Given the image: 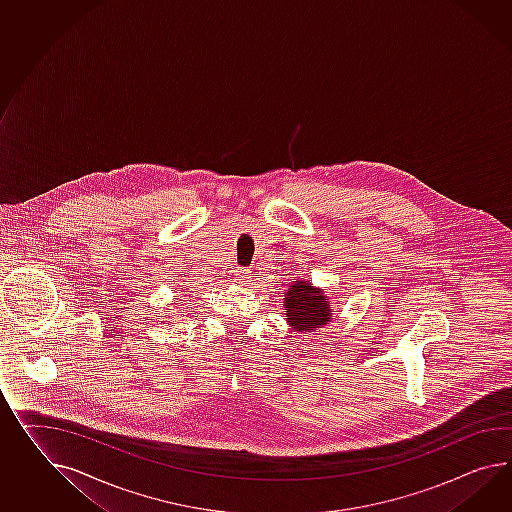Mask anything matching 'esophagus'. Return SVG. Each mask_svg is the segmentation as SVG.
I'll list each match as a JSON object with an SVG mask.
<instances>
[{"label": "esophagus", "mask_w": 512, "mask_h": 512, "mask_svg": "<svg viewBox=\"0 0 512 512\" xmlns=\"http://www.w3.org/2000/svg\"><path fill=\"white\" fill-rule=\"evenodd\" d=\"M234 276H236V280H239V282H249L250 278H252V271L237 267L236 271H234Z\"/></svg>", "instance_id": "34e87169"}]
</instances>
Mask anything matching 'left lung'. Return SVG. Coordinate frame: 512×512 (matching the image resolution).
Returning a JSON list of instances; mask_svg holds the SVG:
<instances>
[{
    "instance_id": "1",
    "label": "left lung",
    "mask_w": 512,
    "mask_h": 512,
    "mask_svg": "<svg viewBox=\"0 0 512 512\" xmlns=\"http://www.w3.org/2000/svg\"><path fill=\"white\" fill-rule=\"evenodd\" d=\"M284 317L293 332H317L332 321V301L306 278H295L284 293Z\"/></svg>"
}]
</instances>
